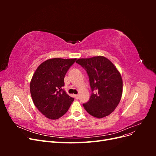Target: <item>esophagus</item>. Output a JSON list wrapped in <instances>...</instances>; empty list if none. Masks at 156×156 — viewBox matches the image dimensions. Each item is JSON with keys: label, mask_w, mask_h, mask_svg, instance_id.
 Instances as JSON below:
<instances>
[{"label": "esophagus", "mask_w": 156, "mask_h": 156, "mask_svg": "<svg viewBox=\"0 0 156 156\" xmlns=\"http://www.w3.org/2000/svg\"><path fill=\"white\" fill-rule=\"evenodd\" d=\"M79 96L78 95V94H77V95H75V98L76 99H79Z\"/></svg>", "instance_id": "1"}]
</instances>
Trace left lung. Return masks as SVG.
Wrapping results in <instances>:
<instances>
[{
    "label": "left lung",
    "mask_w": 156,
    "mask_h": 156,
    "mask_svg": "<svg viewBox=\"0 0 156 156\" xmlns=\"http://www.w3.org/2000/svg\"><path fill=\"white\" fill-rule=\"evenodd\" d=\"M76 62L87 71L92 91L89 101L83 104L84 109L98 119L109 115L119 105L123 90L119 70L103 56L79 58Z\"/></svg>",
    "instance_id": "left-lung-1"
}]
</instances>
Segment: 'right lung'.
Wrapping results in <instances>:
<instances>
[{
	"mask_svg": "<svg viewBox=\"0 0 156 156\" xmlns=\"http://www.w3.org/2000/svg\"><path fill=\"white\" fill-rule=\"evenodd\" d=\"M76 58H54L42 62L33 75L30 90L34 104L45 117L56 120L68 111L74 99L62 88L68 70Z\"/></svg>",
	"mask_w": 156,
	"mask_h": 156,
	"instance_id": "1",
	"label": "right lung"
}]
</instances>
